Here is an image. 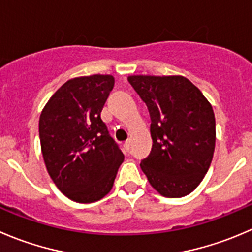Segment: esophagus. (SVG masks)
I'll return each instance as SVG.
<instances>
[{
    "label": "esophagus",
    "mask_w": 252,
    "mask_h": 252,
    "mask_svg": "<svg viewBox=\"0 0 252 252\" xmlns=\"http://www.w3.org/2000/svg\"><path fill=\"white\" fill-rule=\"evenodd\" d=\"M123 148H124V150H126V153H128L129 149H130V140H126V143L123 144Z\"/></svg>",
    "instance_id": "1"
}]
</instances>
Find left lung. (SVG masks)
Returning a JSON list of instances; mask_svg holds the SVG:
<instances>
[{
  "instance_id": "8db88e82",
  "label": "left lung",
  "mask_w": 252,
  "mask_h": 252,
  "mask_svg": "<svg viewBox=\"0 0 252 252\" xmlns=\"http://www.w3.org/2000/svg\"><path fill=\"white\" fill-rule=\"evenodd\" d=\"M129 84L145 102L153 148L140 167L163 197L180 198L202 182L216 148V117L198 87L180 75H133Z\"/></svg>"
}]
</instances>
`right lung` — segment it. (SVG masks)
<instances>
[{"label":"right lung","instance_id":"add662e5","mask_svg":"<svg viewBox=\"0 0 252 252\" xmlns=\"http://www.w3.org/2000/svg\"><path fill=\"white\" fill-rule=\"evenodd\" d=\"M113 86L112 75L69 80L50 97L39 118L49 176L61 193L79 203H92L108 194L124 160L101 119Z\"/></svg>","mask_w":252,"mask_h":252}]
</instances>
